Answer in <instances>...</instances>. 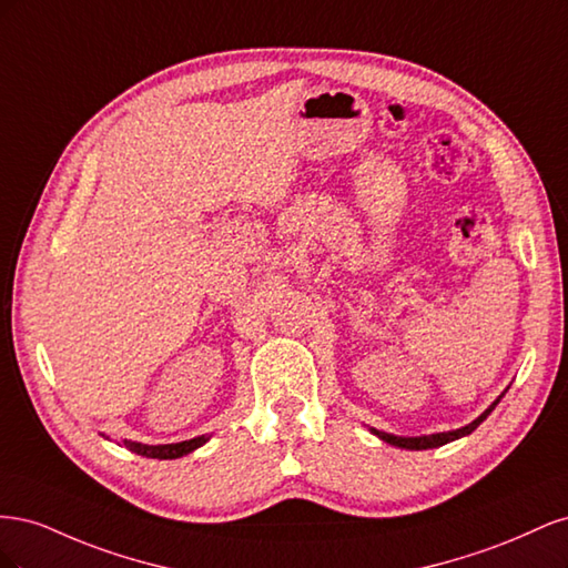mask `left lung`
Here are the masks:
<instances>
[{
  "mask_svg": "<svg viewBox=\"0 0 568 568\" xmlns=\"http://www.w3.org/2000/svg\"><path fill=\"white\" fill-rule=\"evenodd\" d=\"M497 403H500V398H497L478 419H474V422L467 424V426L457 428V432H448V434H432V436H419V438H400V436H390V434H384V432H376V428H372V432H374L376 436H379L382 440L395 445V448H405V450H428V448H438V445H445V443H450V440H455V438H462V436L471 434L474 428L490 415V412L495 409Z\"/></svg>",
  "mask_w": 568,
  "mask_h": 568,
  "instance_id": "left-lung-1",
  "label": "left lung"
}]
</instances>
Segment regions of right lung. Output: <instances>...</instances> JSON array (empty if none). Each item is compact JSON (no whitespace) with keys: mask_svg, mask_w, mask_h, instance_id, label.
<instances>
[{"mask_svg":"<svg viewBox=\"0 0 568 568\" xmlns=\"http://www.w3.org/2000/svg\"><path fill=\"white\" fill-rule=\"evenodd\" d=\"M209 440L205 436L192 438V440H182V443H170V445H142V443H132V440H123L125 448H130L132 453L142 455V457H151V459H175L182 455H189L192 450L201 448V445Z\"/></svg>","mask_w":568,"mask_h":568,"instance_id":"right-lung-1","label":"right lung"}]
</instances>
